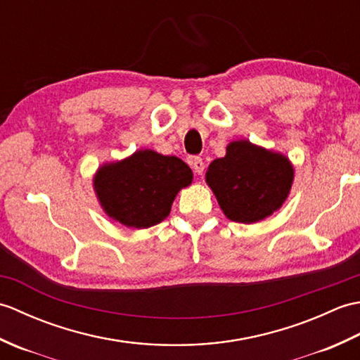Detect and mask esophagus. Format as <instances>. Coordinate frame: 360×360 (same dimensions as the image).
I'll use <instances>...</instances> for the list:
<instances>
[{
    "label": "esophagus",
    "instance_id": "34e87169",
    "mask_svg": "<svg viewBox=\"0 0 360 360\" xmlns=\"http://www.w3.org/2000/svg\"><path fill=\"white\" fill-rule=\"evenodd\" d=\"M192 167H193V170H195L196 174H202L205 164H204V160L201 158H193L192 159Z\"/></svg>",
    "mask_w": 360,
    "mask_h": 360
}]
</instances>
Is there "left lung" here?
<instances>
[{
    "label": "left lung",
    "mask_w": 360,
    "mask_h": 360,
    "mask_svg": "<svg viewBox=\"0 0 360 360\" xmlns=\"http://www.w3.org/2000/svg\"><path fill=\"white\" fill-rule=\"evenodd\" d=\"M205 182L229 219L254 224L271 217L286 201L294 167L281 153L240 139L227 145L224 158L212 160Z\"/></svg>",
    "instance_id": "obj_1"
}]
</instances>
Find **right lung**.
Wrapping results in <instances>:
<instances>
[{"label": "right lung", "instance_id": "obj_1", "mask_svg": "<svg viewBox=\"0 0 360 360\" xmlns=\"http://www.w3.org/2000/svg\"><path fill=\"white\" fill-rule=\"evenodd\" d=\"M192 181L193 172L184 160L145 148L98 167L93 187L112 221L129 229H147L170 215L176 195Z\"/></svg>", "mask_w": 360, "mask_h": 360}]
</instances>
